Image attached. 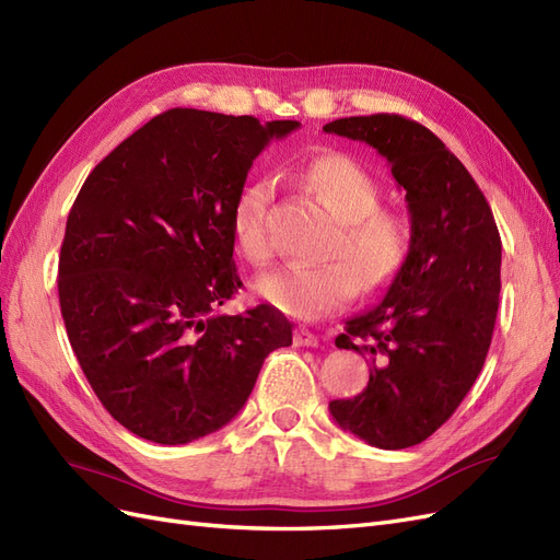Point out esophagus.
I'll use <instances>...</instances> for the list:
<instances>
[{
  "label": "esophagus",
  "mask_w": 560,
  "mask_h": 560,
  "mask_svg": "<svg viewBox=\"0 0 560 560\" xmlns=\"http://www.w3.org/2000/svg\"><path fill=\"white\" fill-rule=\"evenodd\" d=\"M294 343H296V346H303V348H315L319 341H317V336H315L313 331H308V329H296Z\"/></svg>",
  "instance_id": "34e87169"
}]
</instances>
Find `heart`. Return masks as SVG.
I'll use <instances>...</instances> for the list:
<instances>
[{"label":"heart","mask_w":560,"mask_h":560,"mask_svg":"<svg viewBox=\"0 0 560 560\" xmlns=\"http://www.w3.org/2000/svg\"><path fill=\"white\" fill-rule=\"evenodd\" d=\"M303 179L341 222L331 247V264L282 266L254 282L257 294L280 313L315 319L346 308L358 296V276L366 292L383 287L404 257V233L393 217L378 214L381 191L362 167L348 156H319L303 171ZM276 184L268 177L247 182L233 202V241L252 264L273 254L268 210Z\"/></svg>","instance_id":"heart-1"}]
</instances>
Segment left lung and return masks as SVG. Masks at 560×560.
I'll return each mask as SVG.
<instances>
[{
  "instance_id": "left-lung-1",
  "label": "left lung",
  "mask_w": 560,
  "mask_h": 560,
  "mask_svg": "<svg viewBox=\"0 0 560 560\" xmlns=\"http://www.w3.org/2000/svg\"><path fill=\"white\" fill-rule=\"evenodd\" d=\"M325 132L374 147L411 214L387 294L336 336V348L366 354L369 383L329 411L371 446L409 448L444 425L481 374L498 317L500 233L467 167L425 126L371 114L336 118Z\"/></svg>"
}]
</instances>
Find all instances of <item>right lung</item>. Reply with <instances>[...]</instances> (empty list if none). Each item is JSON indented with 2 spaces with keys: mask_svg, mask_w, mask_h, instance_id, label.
Listing matches in <instances>:
<instances>
[{
  "mask_svg": "<svg viewBox=\"0 0 560 560\" xmlns=\"http://www.w3.org/2000/svg\"><path fill=\"white\" fill-rule=\"evenodd\" d=\"M299 126L167 109L81 186L58 264L65 329L97 399L147 442L222 430L268 352L292 346V322L273 306H217L243 287L233 202L254 159Z\"/></svg>",
  "mask_w": 560,
  "mask_h": 560,
  "instance_id": "add662e5",
  "label": "right lung"
}]
</instances>
